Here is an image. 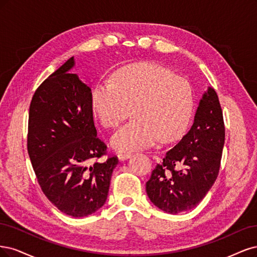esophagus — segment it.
Segmentation results:
<instances>
[{"label": "esophagus", "instance_id": "1", "mask_svg": "<svg viewBox=\"0 0 257 257\" xmlns=\"http://www.w3.org/2000/svg\"><path fill=\"white\" fill-rule=\"evenodd\" d=\"M118 160L119 161H125V160H128L129 158H131V154L129 153H120L118 154Z\"/></svg>", "mask_w": 257, "mask_h": 257}]
</instances>
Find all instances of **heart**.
I'll return each mask as SVG.
<instances>
[{"label": "heart", "mask_w": 257, "mask_h": 257, "mask_svg": "<svg viewBox=\"0 0 257 257\" xmlns=\"http://www.w3.org/2000/svg\"><path fill=\"white\" fill-rule=\"evenodd\" d=\"M94 114L104 127H115L130 114L135 118L111 139L118 151L169 143L184 134L191 118L193 98L188 82L153 63L118 69L111 82L98 83L90 95Z\"/></svg>", "instance_id": "heart-1"}]
</instances>
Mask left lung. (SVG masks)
<instances>
[{"mask_svg":"<svg viewBox=\"0 0 257 257\" xmlns=\"http://www.w3.org/2000/svg\"><path fill=\"white\" fill-rule=\"evenodd\" d=\"M224 138L219 98L208 86L198 102L193 125L156 165L146 183L152 203L171 214L200 204L218 177Z\"/></svg>","mask_w":257,"mask_h":257,"instance_id":"1","label":"left lung"}]
</instances>
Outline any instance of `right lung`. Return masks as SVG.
<instances>
[{"label": "right lung", "instance_id": "1", "mask_svg": "<svg viewBox=\"0 0 257 257\" xmlns=\"http://www.w3.org/2000/svg\"><path fill=\"white\" fill-rule=\"evenodd\" d=\"M70 59L39 85L29 113L28 153L38 184L57 209L73 218L86 217L104 205L116 157L105 154L97 137L90 88L69 73Z\"/></svg>", "mask_w": 257, "mask_h": 257}]
</instances>
